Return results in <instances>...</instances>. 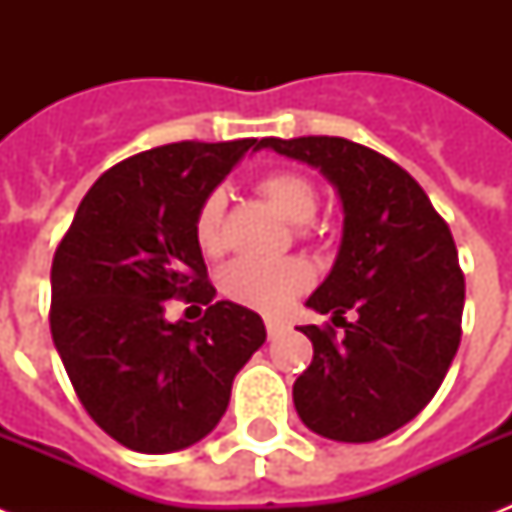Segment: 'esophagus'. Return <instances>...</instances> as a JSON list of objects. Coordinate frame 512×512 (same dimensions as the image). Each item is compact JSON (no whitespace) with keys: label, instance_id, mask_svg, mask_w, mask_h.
I'll return each instance as SVG.
<instances>
[{"label":"esophagus","instance_id":"esophagus-1","mask_svg":"<svg viewBox=\"0 0 512 512\" xmlns=\"http://www.w3.org/2000/svg\"><path fill=\"white\" fill-rule=\"evenodd\" d=\"M265 329H268V340H276V337H281L284 332H287L284 324H279V321H273V319L265 321Z\"/></svg>","mask_w":512,"mask_h":512}]
</instances>
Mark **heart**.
<instances>
[{"mask_svg":"<svg viewBox=\"0 0 512 512\" xmlns=\"http://www.w3.org/2000/svg\"><path fill=\"white\" fill-rule=\"evenodd\" d=\"M257 191L287 217L289 223H311L319 209V188L311 177L292 170L268 172L257 180ZM225 193L220 188L201 199L193 215V239L207 255L223 247ZM313 273L303 260H252L239 257L220 271V289L228 300L247 305L260 313H281L295 303V297L308 289Z\"/></svg>","mask_w":512,"mask_h":512,"instance_id":"obj_1","label":"heart"}]
</instances>
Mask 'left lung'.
Instances as JSON below:
<instances>
[{
    "mask_svg": "<svg viewBox=\"0 0 512 512\" xmlns=\"http://www.w3.org/2000/svg\"><path fill=\"white\" fill-rule=\"evenodd\" d=\"M260 148L319 170L342 201L335 265L305 305L332 313L345 335L300 327L313 361L295 380V409L324 438L377 441L428 406L460 348L465 276L452 231L420 183L372 148L345 138ZM348 310L353 322L341 319Z\"/></svg>",
    "mask_w": 512,
    "mask_h": 512,
    "instance_id": "1",
    "label": "left lung"
}]
</instances>
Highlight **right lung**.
<instances>
[{
	"instance_id": "add662e5",
	"label": "right lung",
	"mask_w": 512,
	"mask_h": 512,
	"mask_svg": "<svg viewBox=\"0 0 512 512\" xmlns=\"http://www.w3.org/2000/svg\"><path fill=\"white\" fill-rule=\"evenodd\" d=\"M252 138L172 143L95 180L52 260V342L92 420L140 454L188 449L231 401L233 377L265 324L207 281L193 215ZM209 302L205 319L167 322V299Z\"/></svg>"
}]
</instances>
